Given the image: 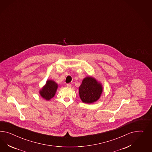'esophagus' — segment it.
<instances>
[{
	"label": "esophagus",
	"mask_w": 152,
	"mask_h": 152,
	"mask_svg": "<svg viewBox=\"0 0 152 152\" xmlns=\"http://www.w3.org/2000/svg\"><path fill=\"white\" fill-rule=\"evenodd\" d=\"M66 85L68 88H71V86H72V85L71 83H67V84H66Z\"/></svg>",
	"instance_id": "1"
}]
</instances>
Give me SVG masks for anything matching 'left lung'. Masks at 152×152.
<instances>
[{
	"label": "left lung",
	"instance_id": "obj_1",
	"mask_svg": "<svg viewBox=\"0 0 152 152\" xmlns=\"http://www.w3.org/2000/svg\"><path fill=\"white\" fill-rule=\"evenodd\" d=\"M102 92L101 84L94 78L88 77L83 80L79 88V95L83 102L91 104L96 101Z\"/></svg>",
	"mask_w": 152,
	"mask_h": 152
}]
</instances>
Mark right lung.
I'll list each match as a JSON object with an SVG mask.
<instances>
[{
  "label": "right lung",
  "mask_w": 152,
  "mask_h": 152,
  "mask_svg": "<svg viewBox=\"0 0 152 152\" xmlns=\"http://www.w3.org/2000/svg\"><path fill=\"white\" fill-rule=\"evenodd\" d=\"M58 85L52 80H48L45 86L40 91L39 94L42 97L49 100L55 95Z\"/></svg>",
  "instance_id": "1"
}]
</instances>
